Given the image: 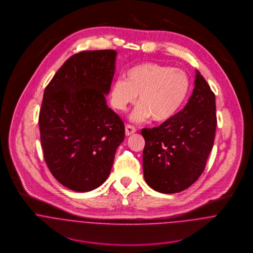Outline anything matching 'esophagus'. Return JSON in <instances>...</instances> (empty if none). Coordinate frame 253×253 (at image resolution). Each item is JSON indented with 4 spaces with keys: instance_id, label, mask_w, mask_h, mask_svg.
I'll list each match as a JSON object with an SVG mask.
<instances>
[{
    "instance_id": "34e87169",
    "label": "esophagus",
    "mask_w": 253,
    "mask_h": 253,
    "mask_svg": "<svg viewBox=\"0 0 253 253\" xmlns=\"http://www.w3.org/2000/svg\"><path fill=\"white\" fill-rule=\"evenodd\" d=\"M136 131V128L133 126H130V125H126V135L128 136V135H131L132 133H134Z\"/></svg>"
}]
</instances>
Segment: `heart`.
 I'll return each instance as SVG.
<instances>
[{"label": "heart", "instance_id": "obj_1", "mask_svg": "<svg viewBox=\"0 0 253 253\" xmlns=\"http://www.w3.org/2000/svg\"><path fill=\"white\" fill-rule=\"evenodd\" d=\"M190 89L187 74L180 69L157 63H141L131 67L126 79L116 80L111 87L112 104L125 111L137 101L139 106L132 120L143 122L152 118L156 123L171 120L184 104Z\"/></svg>", "mask_w": 253, "mask_h": 253}]
</instances>
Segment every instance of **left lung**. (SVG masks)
Returning a JSON list of instances; mask_svg holds the SVG:
<instances>
[{
	"label": "left lung",
	"instance_id": "1",
	"mask_svg": "<svg viewBox=\"0 0 253 253\" xmlns=\"http://www.w3.org/2000/svg\"><path fill=\"white\" fill-rule=\"evenodd\" d=\"M216 125L215 95L197 71L184 109L161 126L141 130L146 183L160 193L173 194L198 180L213 147Z\"/></svg>",
	"mask_w": 253,
	"mask_h": 253
}]
</instances>
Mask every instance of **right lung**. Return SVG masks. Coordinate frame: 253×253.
Masks as SVG:
<instances>
[{
  "label": "right lung",
  "instance_id": "1",
  "mask_svg": "<svg viewBox=\"0 0 253 253\" xmlns=\"http://www.w3.org/2000/svg\"><path fill=\"white\" fill-rule=\"evenodd\" d=\"M117 52L74 54L44 88L39 115L41 144L51 174L75 192H88L108 178L125 125L105 95Z\"/></svg>",
  "mask_w": 253,
  "mask_h": 253
}]
</instances>
